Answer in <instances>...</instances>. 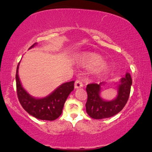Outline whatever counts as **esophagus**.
<instances>
[{
    "label": "esophagus",
    "instance_id": "esophagus-1",
    "mask_svg": "<svg viewBox=\"0 0 152 152\" xmlns=\"http://www.w3.org/2000/svg\"><path fill=\"white\" fill-rule=\"evenodd\" d=\"M83 87V83L82 80H77L75 81V88H80Z\"/></svg>",
    "mask_w": 152,
    "mask_h": 152
}]
</instances>
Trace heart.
<instances>
[{
	"mask_svg": "<svg viewBox=\"0 0 152 152\" xmlns=\"http://www.w3.org/2000/svg\"><path fill=\"white\" fill-rule=\"evenodd\" d=\"M80 64L87 68H93L92 73L96 77H102L109 72V66L102 58L93 53H84L77 56Z\"/></svg>",
	"mask_w": 152,
	"mask_h": 152,
	"instance_id": "obj_1",
	"label": "heart"
}]
</instances>
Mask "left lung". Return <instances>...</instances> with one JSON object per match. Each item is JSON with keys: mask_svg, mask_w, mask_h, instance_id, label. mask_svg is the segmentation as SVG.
Listing matches in <instances>:
<instances>
[{"mask_svg": "<svg viewBox=\"0 0 152 152\" xmlns=\"http://www.w3.org/2000/svg\"><path fill=\"white\" fill-rule=\"evenodd\" d=\"M105 84L104 82H102L99 84L87 85L88 99L86 109L88 115L94 119L112 117L122 111L129 97L132 80L129 72H126L124 77L120 79L119 82L117 83V96L112 100H105L100 96L102 86Z\"/></svg>", "mask_w": 152, "mask_h": 152, "instance_id": "left-lung-1", "label": "left lung"}]
</instances>
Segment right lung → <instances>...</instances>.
<instances>
[{
  "instance_id": "obj_1",
  "label": "right lung",
  "mask_w": 152,
  "mask_h": 152,
  "mask_svg": "<svg viewBox=\"0 0 152 152\" xmlns=\"http://www.w3.org/2000/svg\"><path fill=\"white\" fill-rule=\"evenodd\" d=\"M37 44L35 43L29 49ZM16 68V82L18 98L23 108L33 117L39 120H55L61 115L65 102L74 89L75 81L64 83L58 86L50 94L42 98L30 95L23 87L18 76V68Z\"/></svg>"
}]
</instances>
